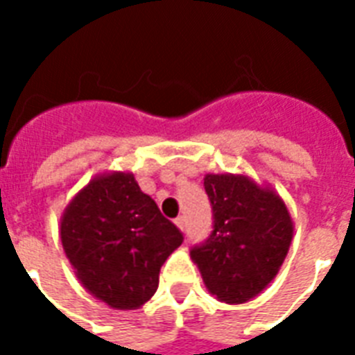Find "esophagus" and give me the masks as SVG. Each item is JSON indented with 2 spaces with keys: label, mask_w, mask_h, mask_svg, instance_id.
<instances>
[{
  "label": "esophagus",
  "mask_w": 355,
  "mask_h": 355,
  "mask_svg": "<svg viewBox=\"0 0 355 355\" xmlns=\"http://www.w3.org/2000/svg\"><path fill=\"white\" fill-rule=\"evenodd\" d=\"M175 225H177V227L180 228V230H184V228H186V217L178 216L177 219H175Z\"/></svg>",
  "instance_id": "obj_1"
}]
</instances>
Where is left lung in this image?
<instances>
[{
	"mask_svg": "<svg viewBox=\"0 0 355 355\" xmlns=\"http://www.w3.org/2000/svg\"><path fill=\"white\" fill-rule=\"evenodd\" d=\"M211 232L191 247V258L211 295L241 304L267 287L284 263L293 237L286 205L247 177L206 175Z\"/></svg>",
	"mask_w": 355,
	"mask_h": 355,
	"instance_id": "left-lung-1",
	"label": "left lung"
}]
</instances>
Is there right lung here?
Here are the masks:
<instances>
[{"label": "right lung", "instance_id": "obj_1", "mask_svg": "<svg viewBox=\"0 0 355 355\" xmlns=\"http://www.w3.org/2000/svg\"><path fill=\"white\" fill-rule=\"evenodd\" d=\"M60 239L88 291L110 308L136 309L158 287L182 232L139 189L130 173L94 178L66 208Z\"/></svg>", "mask_w": 355, "mask_h": 355}]
</instances>
